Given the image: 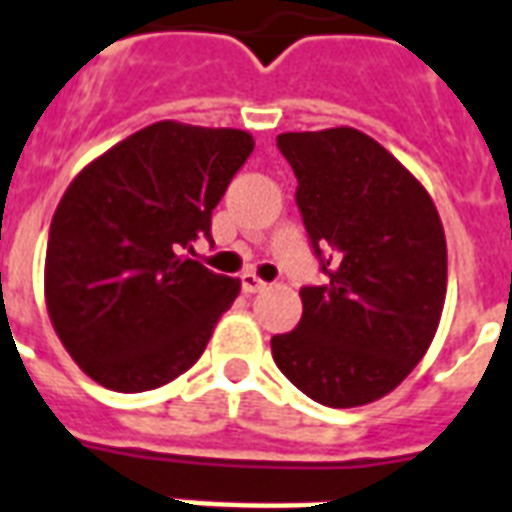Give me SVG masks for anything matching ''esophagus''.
Here are the masks:
<instances>
[{
  "label": "esophagus",
  "instance_id": "esophagus-1",
  "mask_svg": "<svg viewBox=\"0 0 512 512\" xmlns=\"http://www.w3.org/2000/svg\"><path fill=\"white\" fill-rule=\"evenodd\" d=\"M241 290H244L246 295L263 293V290H266V282H263V279H260V276H255V274H244V276H241Z\"/></svg>",
  "mask_w": 512,
  "mask_h": 512
}]
</instances>
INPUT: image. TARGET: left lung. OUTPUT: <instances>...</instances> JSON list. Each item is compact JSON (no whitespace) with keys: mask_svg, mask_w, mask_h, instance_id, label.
<instances>
[{"mask_svg":"<svg viewBox=\"0 0 512 512\" xmlns=\"http://www.w3.org/2000/svg\"><path fill=\"white\" fill-rule=\"evenodd\" d=\"M276 146L325 285L301 287V323L271 352L309 399L361 407L429 350L448 290L445 230L420 181L363 132H285Z\"/></svg>","mask_w":512,"mask_h":512,"instance_id":"left-lung-1","label":"left lung"}]
</instances>
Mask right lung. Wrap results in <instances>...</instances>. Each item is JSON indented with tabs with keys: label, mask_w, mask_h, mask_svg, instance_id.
<instances>
[{
	"label": "right lung",
	"mask_w": 512,
	"mask_h": 512,
	"mask_svg": "<svg viewBox=\"0 0 512 512\" xmlns=\"http://www.w3.org/2000/svg\"><path fill=\"white\" fill-rule=\"evenodd\" d=\"M255 140L244 130L157 121L86 165L56 206L45 304L94 382L154 391L206 350L238 279L192 260L211 211Z\"/></svg>",
	"instance_id": "obj_1"
}]
</instances>
